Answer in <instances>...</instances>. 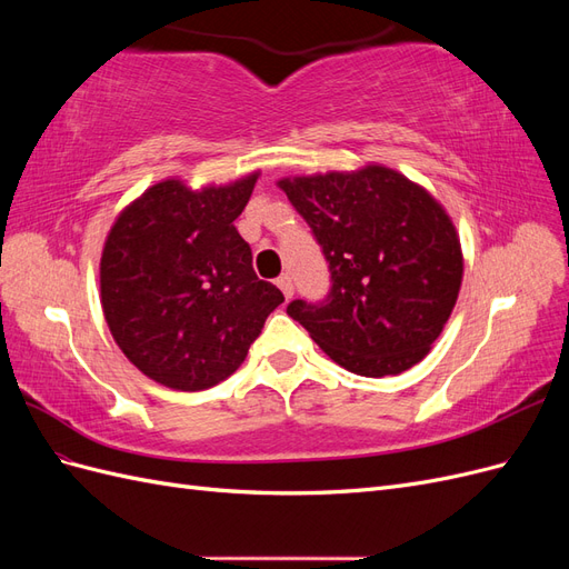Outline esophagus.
Masks as SVG:
<instances>
[{
	"mask_svg": "<svg viewBox=\"0 0 569 569\" xmlns=\"http://www.w3.org/2000/svg\"><path fill=\"white\" fill-rule=\"evenodd\" d=\"M278 287L282 289V295H284L287 299H291V295H295V284H291V278H289L287 272L280 274V278H278Z\"/></svg>",
	"mask_w": 569,
	"mask_h": 569,
	"instance_id": "esophagus-1",
	"label": "esophagus"
}]
</instances>
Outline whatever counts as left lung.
<instances>
[{"mask_svg": "<svg viewBox=\"0 0 569 569\" xmlns=\"http://www.w3.org/2000/svg\"><path fill=\"white\" fill-rule=\"evenodd\" d=\"M280 187L330 263L327 297L295 299L289 318L349 372L385 377L420 363L462 280L460 239L437 199L385 166Z\"/></svg>", "mask_w": 569, "mask_h": 569, "instance_id": "left-lung-1", "label": "left lung"}]
</instances>
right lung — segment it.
Returning a JSON list of instances; mask_svg holds the SVG:
<instances>
[{
    "mask_svg": "<svg viewBox=\"0 0 569 569\" xmlns=\"http://www.w3.org/2000/svg\"><path fill=\"white\" fill-rule=\"evenodd\" d=\"M258 173L192 192L149 187L118 216L101 253V308L116 343L153 382L209 389L244 363L282 291L258 280L234 220Z\"/></svg>",
    "mask_w": 569,
    "mask_h": 569,
    "instance_id": "add662e5",
    "label": "right lung"
}]
</instances>
